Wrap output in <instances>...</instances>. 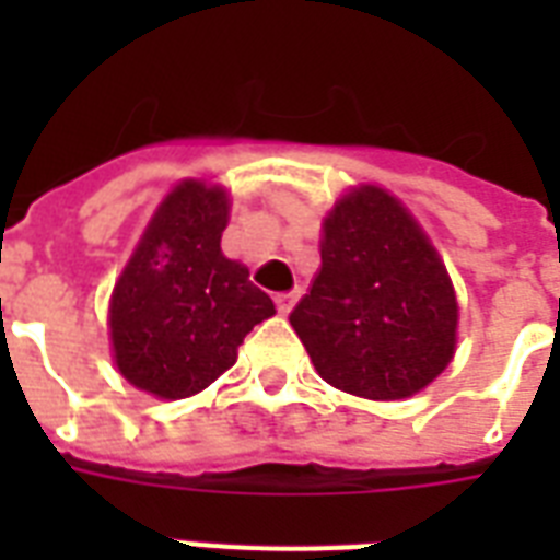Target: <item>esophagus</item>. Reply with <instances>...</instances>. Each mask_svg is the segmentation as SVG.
Instances as JSON below:
<instances>
[{"mask_svg":"<svg viewBox=\"0 0 560 560\" xmlns=\"http://www.w3.org/2000/svg\"><path fill=\"white\" fill-rule=\"evenodd\" d=\"M299 302V290H290V293H276V307L279 314H290Z\"/></svg>","mask_w":560,"mask_h":560,"instance_id":"esophagus-1","label":"esophagus"}]
</instances>
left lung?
Returning <instances> with one entry per match:
<instances>
[{
    "label": "left lung",
    "instance_id": "left-lung-1",
    "mask_svg": "<svg viewBox=\"0 0 560 560\" xmlns=\"http://www.w3.org/2000/svg\"><path fill=\"white\" fill-rule=\"evenodd\" d=\"M456 293L412 214L366 186L325 220L323 267L290 325L331 386L360 398L416 395L451 363Z\"/></svg>",
    "mask_w": 560,
    "mask_h": 560
}]
</instances>
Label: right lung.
<instances>
[{"label":"right lung","mask_w":560,"mask_h":560,"mask_svg":"<svg viewBox=\"0 0 560 560\" xmlns=\"http://www.w3.org/2000/svg\"><path fill=\"white\" fill-rule=\"evenodd\" d=\"M229 197L183 183L153 214L109 302L118 372L160 398H188L235 366L237 346L276 314L249 270L220 253Z\"/></svg>","instance_id":"right-lung-1"}]
</instances>
